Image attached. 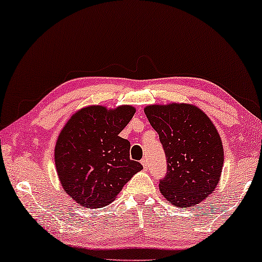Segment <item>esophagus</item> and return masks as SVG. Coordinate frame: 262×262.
Masks as SVG:
<instances>
[{
	"label": "esophagus",
	"instance_id": "obj_1",
	"mask_svg": "<svg viewBox=\"0 0 262 262\" xmlns=\"http://www.w3.org/2000/svg\"><path fill=\"white\" fill-rule=\"evenodd\" d=\"M141 163H142V166H143V168H144V169H148V160L146 159H143L142 161H141Z\"/></svg>",
	"mask_w": 262,
	"mask_h": 262
}]
</instances>
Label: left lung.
<instances>
[{
	"label": "left lung",
	"instance_id": "left-lung-1",
	"mask_svg": "<svg viewBox=\"0 0 262 262\" xmlns=\"http://www.w3.org/2000/svg\"><path fill=\"white\" fill-rule=\"evenodd\" d=\"M167 157L160 191L170 204L193 207L213 193L224 162L222 139L210 118L188 103L144 108Z\"/></svg>",
	"mask_w": 262,
	"mask_h": 262
}]
</instances>
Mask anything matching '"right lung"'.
<instances>
[{"label":"right lung","mask_w":262,"mask_h":262,"mask_svg":"<svg viewBox=\"0 0 262 262\" xmlns=\"http://www.w3.org/2000/svg\"><path fill=\"white\" fill-rule=\"evenodd\" d=\"M136 110L88 106L73 114L56 142L55 163L64 191L78 205L102 207L142 170L130 159V142L119 134Z\"/></svg>","instance_id":"obj_1"}]
</instances>
